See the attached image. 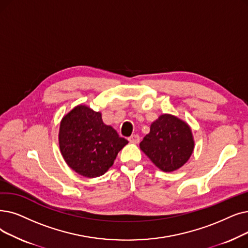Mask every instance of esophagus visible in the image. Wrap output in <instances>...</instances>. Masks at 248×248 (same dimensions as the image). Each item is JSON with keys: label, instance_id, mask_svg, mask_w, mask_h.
I'll use <instances>...</instances> for the list:
<instances>
[{"label": "esophagus", "instance_id": "1", "mask_svg": "<svg viewBox=\"0 0 248 248\" xmlns=\"http://www.w3.org/2000/svg\"><path fill=\"white\" fill-rule=\"evenodd\" d=\"M128 141L133 144H138L140 142V137H139V135H133L128 138Z\"/></svg>", "mask_w": 248, "mask_h": 248}]
</instances>
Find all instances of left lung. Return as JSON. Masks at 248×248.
<instances>
[{
  "instance_id": "8db88e82",
  "label": "left lung",
  "mask_w": 248,
  "mask_h": 248,
  "mask_svg": "<svg viewBox=\"0 0 248 248\" xmlns=\"http://www.w3.org/2000/svg\"><path fill=\"white\" fill-rule=\"evenodd\" d=\"M140 148L160 170L172 172L189 160L195 140L187 123L164 113L151 124L150 133L140 143Z\"/></svg>"
}]
</instances>
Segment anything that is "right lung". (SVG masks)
I'll return each mask as SVG.
<instances>
[{
	"mask_svg": "<svg viewBox=\"0 0 248 248\" xmlns=\"http://www.w3.org/2000/svg\"><path fill=\"white\" fill-rule=\"evenodd\" d=\"M127 143L112 126L103 123L101 112L87 105L75 106L60 124L62 156L71 169L84 177L103 175Z\"/></svg>",
	"mask_w": 248,
	"mask_h": 248,
	"instance_id": "obj_1",
	"label": "right lung"
}]
</instances>
